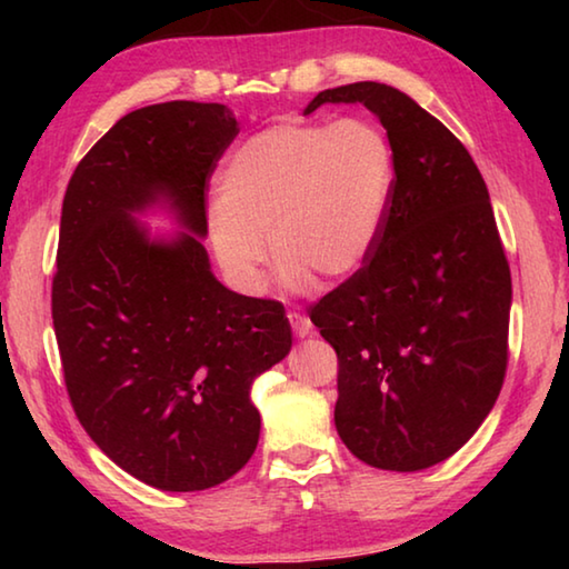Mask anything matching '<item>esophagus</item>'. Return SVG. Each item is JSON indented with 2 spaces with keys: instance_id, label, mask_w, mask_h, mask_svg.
Masks as SVG:
<instances>
[{
  "instance_id": "1",
  "label": "esophagus",
  "mask_w": 569,
  "mask_h": 569,
  "mask_svg": "<svg viewBox=\"0 0 569 569\" xmlns=\"http://www.w3.org/2000/svg\"><path fill=\"white\" fill-rule=\"evenodd\" d=\"M286 316H288V323H291V329H293L296 336H308V333H311L313 326H311V319H308L306 313L288 311Z\"/></svg>"
}]
</instances>
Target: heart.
<instances>
[{
    "label": "heart",
    "mask_w": 569,
    "mask_h": 569,
    "mask_svg": "<svg viewBox=\"0 0 569 569\" xmlns=\"http://www.w3.org/2000/svg\"><path fill=\"white\" fill-rule=\"evenodd\" d=\"M393 192V150L369 120L281 122L248 138L218 176L210 243L230 283L263 286L268 253L286 283L359 271Z\"/></svg>",
    "instance_id": "heart-1"
}]
</instances>
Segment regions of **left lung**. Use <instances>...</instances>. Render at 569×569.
<instances>
[{
  "mask_svg": "<svg viewBox=\"0 0 569 569\" xmlns=\"http://www.w3.org/2000/svg\"><path fill=\"white\" fill-rule=\"evenodd\" d=\"M361 102L387 128L393 192L371 253L308 306L339 359L333 421L366 465L417 471L455 455L502 391L512 276L467 148L409 94L353 82L316 94Z\"/></svg>",
  "mask_w": 569,
  "mask_h": 569,
  "instance_id": "left-lung-1",
  "label": "left lung"
}]
</instances>
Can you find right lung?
<instances>
[{"label":"right lung","instance_id":"add662e5","mask_svg":"<svg viewBox=\"0 0 569 569\" xmlns=\"http://www.w3.org/2000/svg\"><path fill=\"white\" fill-rule=\"evenodd\" d=\"M236 134L226 104H148L94 142L62 200L52 323L67 393L94 445L166 492L246 467L261 435L250 383L291 349L283 303L228 291L200 243ZM158 194L191 228L172 244L129 216Z\"/></svg>","mask_w":569,"mask_h":569}]
</instances>
